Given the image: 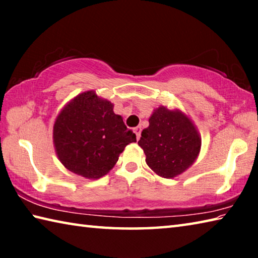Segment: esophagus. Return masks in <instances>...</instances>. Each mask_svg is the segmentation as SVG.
Returning a JSON list of instances; mask_svg holds the SVG:
<instances>
[{
  "label": "esophagus",
  "mask_w": 258,
  "mask_h": 258,
  "mask_svg": "<svg viewBox=\"0 0 258 258\" xmlns=\"http://www.w3.org/2000/svg\"><path fill=\"white\" fill-rule=\"evenodd\" d=\"M134 132L137 134V139L139 140L141 137V126H138V127H134Z\"/></svg>",
  "instance_id": "1"
}]
</instances>
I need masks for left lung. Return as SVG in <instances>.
<instances>
[{
	"label": "left lung",
	"instance_id": "obj_1",
	"mask_svg": "<svg viewBox=\"0 0 258 258\" xmlns=\"http://www.w3.org/2000/svg\"><path fill=\"white\" fill-rule=\"evenodd\" d=\"M138 145L145 151L146 161L152 171L172 178L192 165L202 141L185 115L159 107L149 118V127L142 131Z\"/></svg>",
	"mask_w": 258,
	"mask_h": 258
}]
</instances>
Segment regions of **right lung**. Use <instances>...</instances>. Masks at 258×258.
<instances>
[{
	"instance_id": "1",
	"label": "right lung",
	"mask_w": 258,
	"mask_h": 258,
	"mask_svg": "<svg viewBox=\"0 0 258 258\" xmlns=\"http://www.w3.org/2000/svg\"><path fill=\"white\" fill-rule=\"evenodd\" d=\"M113 106L84 92L69 102L56 117L53 141L61 163L69 171L87 178H99L110 171L125 147L137 142Z\"/></svg>"
}]
</instances>
